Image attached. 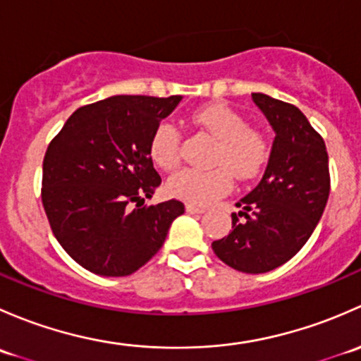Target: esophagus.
Instances as JSON below:
<instances>
[{"label": "esophagus", "instance_id": "34e87169", "mask_svg": "<svg viewBox=\"0 0 361 361\" xmlns=\"http://www.w3.org/2000/svg\"><path fill=\"white\" fill-rule=\"evenodd\" d=\"M187 211H188V213H192V214H201V213H204V211H206V207L195 206V204H187Z\"/></svg>", "mask_w": 361, "mask_h": 361}]
</instances>
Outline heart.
I'll list each match as a JSON object with an SVG mask.
<instances>
[{
    "instance_id": "heart-1",
    "label": "heart",
    "mask_w": 361,
    "mask_h": 361,
    "mask_svg": "<svg viewBox=\"0 0 361 361\" xmlns=\"http://www.w3.org/2000/svg\"><path fill=\"white\" fill-rule=\"evenodd\" d=\"M197 126L218 141L211 171L181 169L167 181V192L188 204L204 206L228 194L232 176L248 181L262 173L269 160V145L257 130L234 110L224 104H211L194 115ZM181 133L174 123L162 122L155 127L150 140V157L160 169L171 171L180 162Z\"/></svg>"
}]
</instances>
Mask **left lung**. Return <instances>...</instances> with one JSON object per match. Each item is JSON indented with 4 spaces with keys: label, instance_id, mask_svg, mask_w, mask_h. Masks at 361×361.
Instances as JSON below:
<instances>
[{
    "label": "left lung",
    "instance_id": "left-lung-1",
    "mask_svg": "<svg viewBox=\"0 0 361 361\" xmlns=\"http://www.w3.org/2000/svg\"><path fill=\"white\" fill-rule=\"evenodd\" d=\"M251 97L276 133L271 157L260 183L235 204L232 231L211 246L235 271L262 274L311 238L329 201L330 173L325 141L304 113L267 94Z\"/></svg>",
    "mask_w": 361,
    "mask_h": 361
}]
</instances>
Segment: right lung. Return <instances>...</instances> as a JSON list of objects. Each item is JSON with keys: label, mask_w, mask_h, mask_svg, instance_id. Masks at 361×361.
I'll list each match as a JSON object with an SVG mask.
<instances>
[{"label": "right lung", "mask_w": 361, "mask_h": 361, "mask_svg": "<svg viewBox=\"0 0 361 361\" xmlns=\"http://www.w3.org/2000/svg\"><path fill=\"white\" fill-rule=\"evenodd\" d=\"M181 96H113L78 108L43 159L42 201L64 251L99 276H129L166 241L183 202L143 206L160 185L150 140Z\"/></svg>", "instance_id": "obj_1"}]
</instances>
